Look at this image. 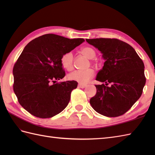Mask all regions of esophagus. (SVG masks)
<instances>
[{
	"label": "esophagus",
	"instance_id": "34e87169",
	"mask_svg": "<svg viewBox=\"0 0 155 155\" xmlns=\"http://www.w3.org/2000/svg\"><path fill=\"white\" fill-rule=\"evenodd\" d=\"M86 86H87V85H86V84H81V83H79V84H78V87H79V88H82L86 87Z\"/></svg>",
	"mask_w": 155,
	"mask_h": 155
}]
</instances>
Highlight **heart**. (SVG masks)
<instances>
[{
  "label": "heart",
  "instance_id": "heart-1",
  "mask_svg": "<svg viewBox=\"0 0 155 155\" xmlns=\"http://www.w3.org/2000/svg\"><path fill=\"white\" fill-rule=\"evenodd\" d=\"M81 52L89 59H93L95 57V51L89 47H85L81 49ZM61 64L64 69L71 71L73 68V54L72 52H65L61 58ZM94 72L93 68H87L86 70H77L68 74V79L78 82L81 84L88 83L94 77Z\"/></svg>",
  "mask_w": 155,
  "mask_h": 155
}]
</instances>
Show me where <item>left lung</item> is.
Here are the masks:
<instances>
[{"mask_svg":"<svg viewBox=\"0 0 155 155\" xmlns=\"http://www.w3.org/2000/svg\"><path fill=\"white\" fill-rule=\"evenodd\" d=\"M98 48L105 62L96 80L97 93L90 104L98 113L108 117L124 114L143 93L146 83L144 65L135 50L117 38L86 39ZM108 84H111L107 86Z\"/></svg>","mask_w":155,"mask_h":155,"instance_id":"left-lung-1","label":"left lung"}]
</instances>
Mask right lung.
Returning a JSON list of instances; mask_svg holds the SVG:
<instances>
[{
    "mask_svg": "<svg viewBox=\"0 0 155 155\" xmlns=\"http://www.w3.org/2000/svg\"><path fill=\"white\" fill-rule=\"evenodd\" d=\"M84 41L47 34L31 41L23 49L13 67V89L20 104L29 113L51 118L67 107L78 83H57L65 76L61 58Z\"/></svg>",
    "mask_w": 155,
    "mask_h": 155,
    "instance_id": "right-lung-1",
    "label": "right lung"
}]
</instances>
